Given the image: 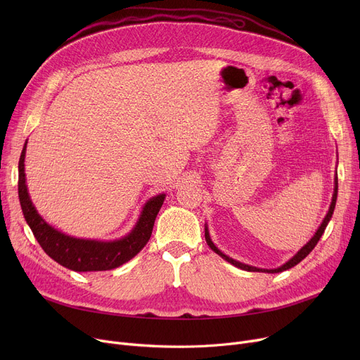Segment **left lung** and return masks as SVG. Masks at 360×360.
Instances as JSON below:
<instances>
[{
	"mask_svg": "<svg viewBox=\"0 0 360 360\" xmlns=\"http://www.w3.org/2000/svg\"><path fill=\"white\" fill-rule=\"evenodd\" d=\"M335 175H337V172H335ZM337 190H338V181H337V176H334V193H333V198H331V204H330V209H328V213L326 214V217H324V220H323V223L319 224V228L316 229V232L314 233V236L304 245V247H302L289 261H286L285 264H283V266H280V267H277V269H258V267H254V266H248V264H243V262H240V261H236V259H233V258H231V257H228L226 254H223L216 245L213 243V240H212V238H210V233H209V226H204V231H205V242H207V245H209V247L217 254V255H220L223 259H226L228 262H231L232 266H235V267H238V269H240V270H245V271H259V273H281V271H286V270H289V269H292V267H295L296 264H299L302 259H304L314 248H315V245L318 243V240H319V238L323 236V233H324V231H326V228H327V224H328V221L331 220V217H333V213H334V209H335V201H337Z\"/></svg>",
	"mask_w": 360,
	"mask_h": 360,
	"instance_id": "obj_1",
	"label": "left lung"
}]
</instances>
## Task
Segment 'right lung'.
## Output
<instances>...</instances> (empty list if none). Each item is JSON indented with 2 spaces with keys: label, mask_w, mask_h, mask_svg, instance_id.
Instances as JSON below:
<instances>
[{
  "label": "right lung",
  "mask_w": 360,
  "mask_h": 360,
  "mask_svg": "<svg viewBox=\"0 0 360 360\" xmlns=\"http://www.w3.org/2000/svg\"><path fill=\"white\" fill-rule=\"evenodd\" d=\"M26 147L27 140L18 160V200H20L23 216L36 240L53 261L72 271H105L122 266L146 247L166 194L151 197L143 205L134 228L120 239L96 240L70 236L46 223L30 200L25 174Z\"/></svg>",
  "instance_id": "add662e5"
}]
</instances>
